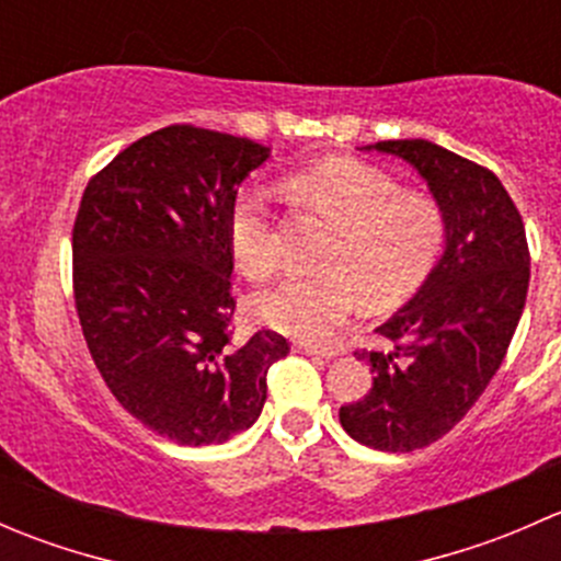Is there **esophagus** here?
Returning a JSON list of instances; mask_svg holds the SVG:
<instances>
[{"label":"esophagus","instance_id":"obj_1","mask_svg":"<svg viewBox=\"0 0 561 561\" xmlns=\"http://www.w3.org/2000/svg\"><path fill=\"white\" fill-rule=\"evenodd\" d=\"M298 353H307V355H317V358H331V353H325V350H317L312 344H296Z\"/></svg>","mask_w":561,"mask_h":561}]
</instances>
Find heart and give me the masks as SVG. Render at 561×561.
Returning a JSON list of instances; mask_svg holds the SVG:
<instances>
[{"mask_svg": "<svg viewBox=\"0 0 561 561\" xmlns=\"http://www.w3.org/2000/svg\"><path fill=\"white\" fill-rule=\"evenodd\" d=\"M304 203L331 219L339 239L320 276H290L254 298V314L274 331L307 344L336 342L360 312L404 304L426 282L445 244V217L426 195L401 192L388 173L355 160H328L290 179ZM228 244L252 279L279 268L282 249L271 192L241 186L228 211Z\"/></svg>", "mask_w": 561, "mask_h": 561, "instance_id": "b5f03b06", "label": "heart"}]
</instances>
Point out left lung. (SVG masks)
<instances>
[{
    "label": "left lung",
    "instance_id": "1",
    "mask_svg": "<svg viewBox=\"0 0 561 561\" xmlns=\"http://www.w3.org/2000/svg\"><path fill=\"white\" fill-rule=\"evenodd\" d=\"M366 149L410 162L445 217L443 257L377 328L393 350L358 353L371 390L339 410L355 443L410 454L445 437L502 366L526 304L529 247L516 203L489 168L423 138Z\"/></svg>",
    "mask_w": 561,
    "mask_h": 561
}]
</instances>
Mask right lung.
<instances>
[{
  "instance_id": "1",
  "label": "right lung",
  "mask_w": 561,
  "mask_h": 561,
  "mask_svg": "<svg viewBox=\"0 0 561 561\" xmlns=\"http://www.w3.org/2000/svg\"><path fill=\"white\" fill-rule=\"evenodd\" d=\"M271 149L171 124L118 151L89 181L72 228V287L105 386L179 445H222L265 404V375L290 353L257 331L236 347L228 211Z\"/></svg>"
}]
</instances>
